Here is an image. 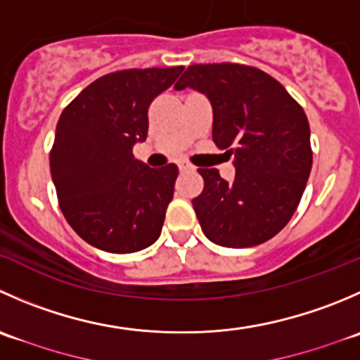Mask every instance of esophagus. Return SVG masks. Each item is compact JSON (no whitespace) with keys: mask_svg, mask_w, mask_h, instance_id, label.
Wrapping results in <instances>:
<instances>
[{"mask_svg":"<svg viewBox=\"0 0 360 360\" xmlns=\"http://www.w3.org/2000/svg\"><path fill=\"white\" fill-rule=\"evenodd\" d=\"M177 167H179L181 172H191V170H193V167H191L188 162H183V160H181V162L177 163Z\"/></svg>","mask_w":360,"mask_h":360,"instance_id":"34e87169","label":"esophagus"}]
</instances>
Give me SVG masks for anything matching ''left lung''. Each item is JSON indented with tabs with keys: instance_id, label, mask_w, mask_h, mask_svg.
I'll use <instances>...</instances> for the list:
<instances>
[{
	"instance_id": "left-lung-1",
	"label": "left lung",
	"mask_w": 360,
	"mask_h": 360,
	"mask_svg": "<svg viewBox=\"0 0 360 360\" xmlns=\"http://www.w3.org/2000/svg\"><path fill=\"white\" fill-rule=\"evenodd\" d=\"M191 87L212 107V141L230 149L232 183L200 169L193 198L202 232L225 248H250L288 223L311 172L309 123L302 107L265 72L232 63L188 66L174 89Z\"/></svg>"
}]
</instances>
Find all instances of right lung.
Listing matches in <instances>:
<instances>
[{
	"instance_id": "obj_1",
	"label": "right lung",
	"mask_w": 360,
	"mask_h": 360,
	"mask_svg": "<svg viewBox=\"0 0 360 360\" xmlns=\"http://www.w3.org/2000/svg\"><path fill=\"white\" fill-rule=\"evenodd\" d=\"M172 68L109 73L63 110L51 151V176L66 221L86 243L134 253L162 233L179 174L174 163L149 169L134 156L148 137V110L183 72Z\"/></svg>"
}]
</instances>
